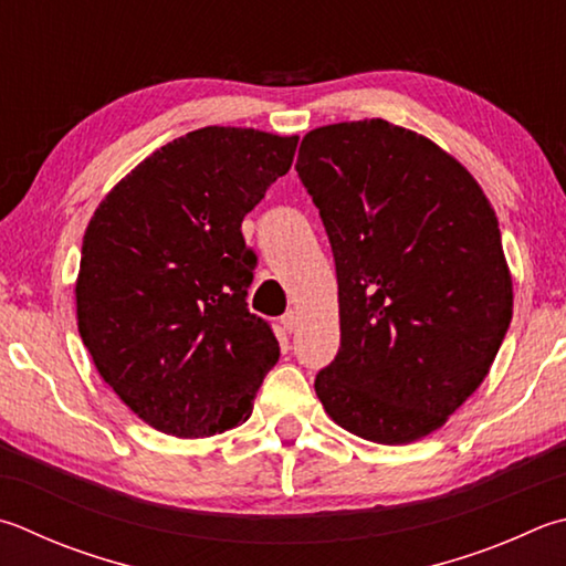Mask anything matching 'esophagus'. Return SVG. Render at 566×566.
Wrapping results in <instances>:
<instances>
[{"mask_svg": "<svg viewBox=\"0 0 566 566\" xmlns=\"http://www.w3.org/2000/svg\"><path fill=\"white\" fill-rule=\"evenodd\" d=\"M282 326H284L286 334H294L296 328H300V314H296V312H286V314L282 316Z\"/></svg>", "mask_w": 566, "mask_h": 566, "instance_id": "1", "label": "esophagus"}]
</instances>
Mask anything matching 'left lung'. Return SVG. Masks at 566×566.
<instances>
[{
    "label": "left lung",
    "instance_id": "8db88e82",
    "mask_svg": "<svg viewBox=\"0 0 566 566\" xmlns=\"http://www.w3.org/2000/svg\"><path fill=\"white\" fill-rule=\"evenodd\" d=\"M296 172L338 282V354L314 388L348 433L406 446L490 374L512 318L497 214L460 160L384 118L304 136Z\"/></svg>",
    "mask_w": 566,
    "mask_h": 566
}]
</instances>
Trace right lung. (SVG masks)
Masks as SVG:
<instances>
[{"label":"right lung","mask_w":566,"mask_h":566,"mask_svg":"<svg viewBox=\"0 0 566 566\" xmlns=\"http://www.w3.org/2000/svg\"><path fill=\"white\" fill-rule=\"evenodd\" d=\"M300 136L190 130L140 160L91 218L76 276L78 334L143 423L210 438L252 416L280 342L250 314L242 220L292 168Z\"/></svg>","instance_id":"add662e5"}]
</instances>
